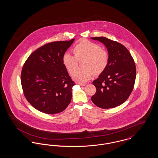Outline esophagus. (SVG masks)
<instances>
[{"instance_id":"esophagus-1","label":"esophagus","mask_w":158,"mask_h":158,"mask_svg":"<svg viewBox=\"0 0 158 158\" xmlns=\"http://www.w3.org/2000/svg\"><path fill=\"white\" fill-rule=\"evenodd\" d=\"M78 85L81 86H83L85 85H86V83H78Z\"/></svg>"}]
</instances>
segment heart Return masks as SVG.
I'll return each mask as SVG.
<instances>
[{"label":"heart","instance_id":"b5f03b06","mask_svg":"<svg viewBox=\"0 0 158 158\" xmlns=\"http://www.w3.org/2000/svg\"><path fill=\"white\" fill-rule=\"evenodd\" d=\"M74 55L69 53L64 54L62 61L64 66L70 75L78 65V60L85 58L82 65L84 68L78 69L73 75V79L79 83L89 81L94 75L101 73L106 68L108 55L99 45L88 40H82L73 48Z\"/></svg>","mask_w":158,"mask_h":158}]
</instances>
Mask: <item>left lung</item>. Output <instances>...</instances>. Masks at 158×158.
<instances>
[{
    "label": "left lung",
    "mask_w": 158,
    "mask_h": 158,
    "mask_svg": "<svg viewBox=\"0 0 158 158\" xmlns=\"http://www.w3.org/2000/svg\"><path fill=\"white\" fill-rule=\"evenodd\" d=\"M92 38L104 44L109 54L106 68L92 82L97 90L91 97L92 101L103 109L116 107L127 99L133 89L136 76L135 61L120 43L104 37Z\"/></svg>",
    "instance_id": "left-lung-1"
}]
</instances>
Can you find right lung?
I'll use <instances>...</instances> for the list:
<instances>
[{"label":"right lung","mask_w":158,"mask_h":158,"mask_svg":"<svg viewBox=\"0 0 158 158\" xmlns=\"http://www.w3.org/2000/svg\"><path fill=\"white\" fill-rule=\"evenodd\" d=\"M74 40L47 43L31 53L23 64L21 74L23 95L42 113H61L71 101L72 88L75 83L62 58Z\"/></svg>","instance_id":"right-lung-1"}]
</instances>
